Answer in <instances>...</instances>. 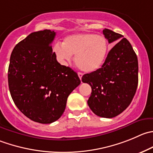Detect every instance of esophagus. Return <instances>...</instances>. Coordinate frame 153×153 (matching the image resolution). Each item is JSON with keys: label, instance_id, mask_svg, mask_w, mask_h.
Here are the masks:
<instances>
[{"label": "esophagus", "instance_id": "esophagus-1", "mask_svg": "<svg viewBox=\"0 0 153 153\" xmlns=\"http://www.w3.org/2000/svg\"><path fill=\"white\" fill-rule=\"evenodd\" d=\"M78 77H79V78H80V79L81 80V78H82V75H83V74L81 73V72H78Z\"/></svg>", "mask_w": 153, "mask_h": 153}]
</instances>
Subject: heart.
Returning a JSON list of instances; mask_svg holds the SVG:
<instances>
[{
  "mask_svg": "<svg viewBox=\"0 0 153 153\" xmlns=\"http://www.w3.org/2000/svg\"><path fill=\"white\" fill-rule=\"evenodd\" d=\"M57 58L62 62L69 61L75 55L76 66L83 72H93L105 62L108 44L103 36L94 33H77L68 36L63 45L57 44L54 48Z\"/></svg>",
  "mask_w": 153,
  "mask_h": 153,
  "instance_id": "b5f03b06",
  "label": "heart"
}]
</instances>
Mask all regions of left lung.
Masks as SVG:
<instances>
[{"mask_svg": "<svg viewBox=\"0 0 153 153\" xmlns=\"http://www.w3.org/2000/svg\"><path fill=\"white\" fill-rule=\"evenodd\" d=\"M103 34L109 43L122 39L108 52L102 67L83 75L82 81L92 88L87 101L92 111L101 117L112 118L125 111L132 101L138 84V62L123 36L106 28Z\"/></svg>", "mask_w": 153, "mask_h": 153, "instance_id": "left-lung-1", "label": "left lung"}]
</instances>
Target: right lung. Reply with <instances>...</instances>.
Listing matches in <instances>:
<instances>
[{
  "instance_id": "obj_1",
  "label": "right lung",
  "mask_w": 153,
  "mask_h": 153,
  "mask_svg": "<svg viewBox=\"0 0 153 153\" xmlns=\"http://www.w3.org/2000/svg\"><path fill=\"white\" fill-rule=\"evenodd\" d=\"M54 30L31 33L10 56L8 84L12 99L27 117L39 123L57 120L71 93L81 84L78 74L60 65L53 52Z\"/></svg>"
}]
</instances>
